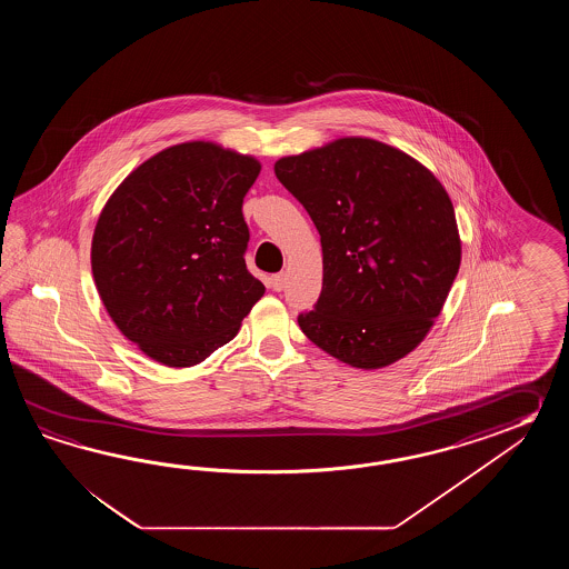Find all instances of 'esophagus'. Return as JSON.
Returning a JSON list of instances; mask_svg holds the SVG:
<instances>
[{"label":"esophagus","mask_w":569,"mask_h":569,"mask_svg":"<svg viewBox=\"0 0 569 569\" xmlns=\"http://www.w3.org/2000/svg\"><path fill=\"white\" fill-rule=\"evenodd\" d=\"M284 282H287V274L279 272V274H272L270 287H272V290H282L284 289Z\"/></svg>","instance_id":"34e87169"}]
</instances>
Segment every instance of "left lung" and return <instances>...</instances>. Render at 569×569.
Returning a JSON list of instances; mask_svg holds the SVG:
<instances>
[{"instance_id":"obj_1","label":"left lung","mask_w":569,"mask_h":569,"mask_svg":"<svg viewBox=\"0 0 569 569\" xmlns=\"http://www.w3.org/2000/svg\"><path fill=\"white\" fill-rule=\"evenodd\" d=\"M274 172L323 248V289L313 311L299 315L302 333L363 370L415 350L460 270V233L441 182L370 138L280 158Z\"/></svg>"}]
</instances>
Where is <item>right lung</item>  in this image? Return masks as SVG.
<instances>
[{"label": "right lung", "instance_id": "right-lung-1", "mask_svg": "<svg viewBox=\"0 0 569 569\" xmlns=\"http://www.w3.org/2000/svg\"><path fill=\"white\" fill-rule=\"evenodd\" d=\"M258 174L256 158L187 142L146 160L109 197L93 279L113 323L152 360L203 362L264 295L243 260V197Z\"/></svg>", "mask_w": 569, "mask_h": 569}]
</instances>
